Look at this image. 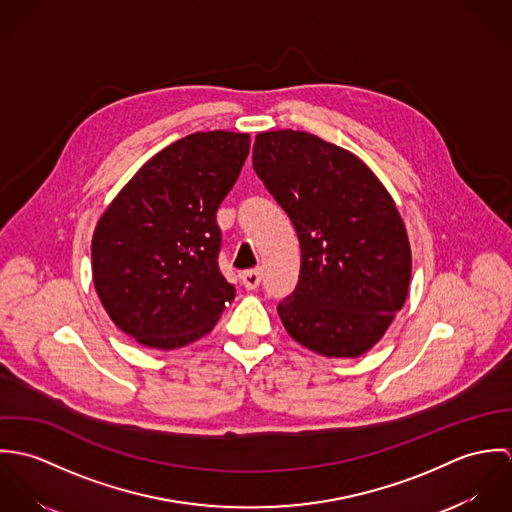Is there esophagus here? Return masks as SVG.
<instances>
[{
	"mask_svg": "<svg viewBox=\"0 0 512 512\" xmlns=\"http://www.w3.org/2000/svg\"><path fill=\"white\" fill-rule=\"evenodd\" d=\"M240 280H242V286L246 290H256L262 282V272L260 270H246L240 274Z\"/></svg>",
	"mask_w": 512,
	"mask_h": 512,
	"instance_id": "obj_1",
	"label": "esophagus"
}]
</instances>
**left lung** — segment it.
Instances as JSON below:
<instances>
[{"mask_svg": "<svg viewBox=\"0 0 512 512\" xmlns=\"http://www.w3.org/2000/svg\"><path fill=\"white\" fill-rule=\"evenodd\" d=\"M252 165L299 238V280L278 303L286 331L323 357L365 355L402 309L412 276L392 197L357 155L307 132L258 134Z\"/></svg>", "mask_w": 512, "mask_h": 512, "instance_id": "8db88e82", "label": "left lung"}]
</instances>
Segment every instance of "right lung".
Listing matches in <instances>:
<instances>
[{
	"label": "right lung",
	"mask_w": 512,
	"mask_h": 512,
	"mask_svg": "<svg viewBox=\"0 0 512 512\" xmlns=\"http://www.w3.org/2000/svg\"><path fill=\"white\" fill-rule=\"evenodd\" d=\"M250 136L197 132L155 153L92 236V280L110 319L140 345L185 347L219 321L234 286L219 270L217 211Z\"/></svg>",
	"instance_id": "right-lung-1"
}]
</instances>
